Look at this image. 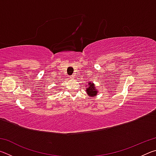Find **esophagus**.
<instances>
[{"instance_id": "34e87169", "label": "esophagus", "mask_w": 156, "mask_h": 156, "mask_svg": "<svg viewBox=\"0 0 156 156\" xmlns=\"http://www.w3.org/2000/svg\"><path fill=\"white\" fill-rule=\"evenodd\" d=\"M70 78H72V79H73V78H74V75H72V76H70Z\"/></svg>"}]
</instances>
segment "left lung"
Here are the masks:
<instances>
[{"label": "left lung", "mask_w": 156, "mask_h": 156, "mask_svg": "<svg viewBox=\"0 0 156 156\" xmlns=\"http://www.w3.org/2000/svg\"><path fill=\"white\" fill-rule=\"evenodd\" d=\"M89 87L87 89V93L88 94L89 96H95L96 95H97V90L95 88L94 84L92 83H89Z\"/></svg>", "instance_id": "1"}]
</instances>
